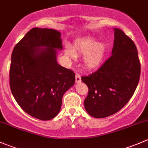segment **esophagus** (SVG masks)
I'll return each mask as SVG.
<instances>
[{
  "instance_id": "esophagus-1",
  "label": "esophagus",
  "mask_w": 148,
  "mask_h": 148,
  "mask_svg": "<svg viewBox=\"0 0 148 148\" xmlns=\"http://www.w3.org/2000/svg\"><path fill=\"white\" fill-rule=\"evenodd\" d=\"M79 82H81V76H80L78 73H77V74H76V82L78 83Z\"/></svg>"
}]
</instances>
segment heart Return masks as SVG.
Segmentation results:
<instances>
[{
    "instance_id": "b5f03b06",
    "label": "heart",
    "mask_w": 148,
    "mask_h": 148,
    "mask_svg": "<svg viewBox=\"0 0 148 148\" xmlns=\"http://www.w3.org/2000/svg\"><path fill=\"white\" fill-rule=\"evenodd\" d=\"M107 50V46L104 43H97L95 38H89L79 40L74 44L73 49L67 47L65 53L70 57L75 58L76 55L82 54L84 64L88 68L97 67L103 60Z\"/></svg>"
}]
</instances>
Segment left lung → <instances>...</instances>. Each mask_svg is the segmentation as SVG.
Segmentation results:
<instances>
[{
    "label": "left lung",
    "instance_id": "8db88e82",
    "mask_svg": "<svg viewBox=\"0 0 148 148\" xmlns=\"http://www.w3.org/2000/svg\"><path fill=\"white\" fill-rule=\"evenodd\" d=\"M114 30L110 57L96 71L82 77L89 88L85 110L95 118L120 111L131 99L140 80V63L135 43L122 30Z\"/></svg>",
    "mask_w": 148,
    "mask_h": 148
}]
</instances>
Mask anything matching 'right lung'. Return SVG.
<instances>
[{"label":"right lung","mask_w":148,"mask_h":148,"mask_svg":"<svg viewBox=\"0 0 148 148\" xmlns=\"http://www.w3.org/2000/svg\"><path fill=\"white\" fill-rule=\"evenodd\" d=\"M60 37L54 29L33 28L12 52V94L26 113L41 120L57 115L64 94L75 83L74 71L56 61V49H62Z\"/></svg>","instance_id":"right-lung-1"}]
</instances>
